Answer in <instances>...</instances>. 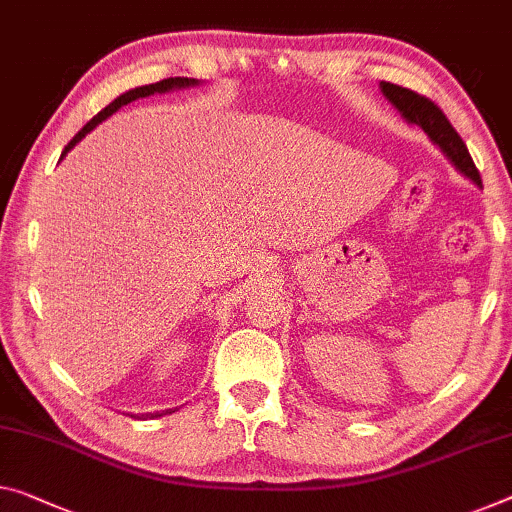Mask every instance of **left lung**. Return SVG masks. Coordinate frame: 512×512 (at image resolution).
Returning a JSON list of instances; mask_svg holds the SVG:
<instances>
[{
	"label": "left lung",
	"mask_w": 512,
	"mask_h": 512,
	"mask_svg": "<svg viewBox=\"0 0 512 512\" xmlns=\"http://www.w3.org/2000/svg\"><path fill=\"white\" fill-rule=\"evenodd\" d=\"M380 89H382V96L398 109L400 116H403L407 123L419 125L432 144L444 153L446 160L451 162L462 176H467L471 183L483 190L481 174H478L476 164L471 160L465 141H462L458 132L453 130V125L448 123L444 112L435 105V102L419 96V93H414L410 89H405V86H398L391 82H380Z\"/></svg>",
	"instance_id": "1"
}]
</instances>
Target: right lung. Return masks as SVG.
<instances>
[{"mask_svg": "<svg viewBox=\"0 0 512 512\" xmlns=\"http://www.w3.org/2000/svg\"><path fill=\"white\" fill-rule=\"evenodd\" d=\"M196 84H201L199 80H194V77H167V80H160V82H155V84H146V86H137V89H130V91H125V93H121L119 98H114L112 102H109V105L105 107V109H100V112L93 116V119L84 125V128L77 132V135L68 141V146L64 148V153H61V157H59V162L64 160L66 157V153L70 151V148H75V144H80V141L89 135V132L96 128L98 123H102L105 119H109V116H112L114 112H119V109L123 107V105H128V102H132V100H137V98H148V96H153V93H169V91H176V89H187V86H196ZM176 412V410H174ZM162 414H171V410H167V412H155V414H132V416H137V419H157V416H162Z\"/></svg>", "mask_w": 512, "mask_h": 512, "instance_id": "obj_1", "label": "right lung"}]
</instances>
